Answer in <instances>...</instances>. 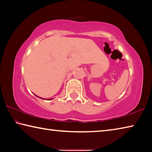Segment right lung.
I'll return each instance as SVG.
<instances>
[{"label": "right lung", "mask_w": 152, "mask_h": 152, "mask_svg": "<svg viewBox=\"0 0 152 152\" xmlns=\"http://www.w3.org/2000/svg\"><path fill=\"white\" fill-rule=\"evenodd\" d=\"M50 99H49V100H50Z\"/></svg>", "instance_id": "add662e5"}]
</instances>
